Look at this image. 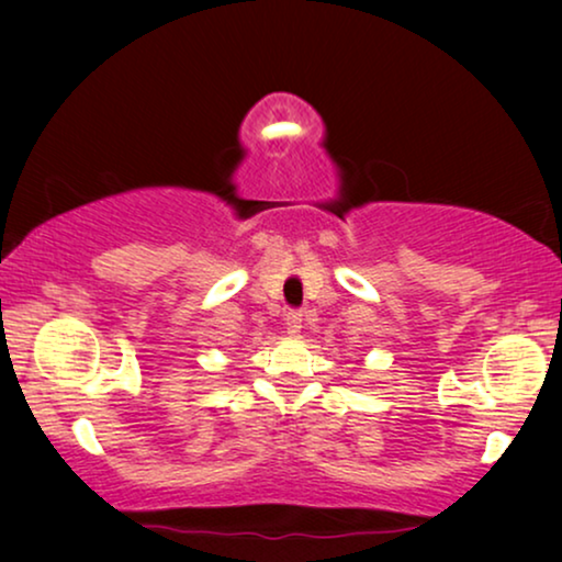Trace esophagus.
Here are the masks:
<instances>
[{
	"instance_id": "34e87169",
	"label": "esophagus",
	"mask_w": 562,
	"mask_h": 562,
	"mask_svg": "<svg viewBox=\"0 0 562 562\" xmlns=\"http://www.w3.org/2000/svg\"><path fill=\"white\" fill-rule=\"evenodd\" d=\"M302 312H289L286 314V319H283V325H286V333L289 335H299V333H302Z\"/></svg>"
}]
</instances>
